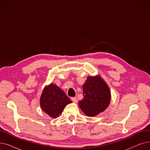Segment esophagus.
<instances>
[{
	"label": "esophagus",
	"instance_id": "esophagus-1",
	"mask_svg": "<svg viewBox=\"0 0 150 150\" xmlns=\"http://www.w3.org/2000/svg\"><path fill=\"white\" fill-rule=\"evenodd\" d=\"M71 100L73 101L74 103H76L77 101H78L76 97H71Z\"/></svg>",
	"mask_w": 150,
	"mask_h": 150
}]
</instances>
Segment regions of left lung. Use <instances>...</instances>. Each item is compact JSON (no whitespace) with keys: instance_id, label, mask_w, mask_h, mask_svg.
I'll list each match as a JSON object with an SVG mask.
<instances>
[{"instance_id":"obj_1","label":"left lung","mask_w":150,"mask_h":150,"mask_svg":"<svg viewBox=\"0 0 150 150\" xmlns=\"http://www.w3.org/2000/svg\"><path fill=\"white\" fill-rule=\"evenodd\" d=\"M84 98L79 106L88 116L93 117L104 111L111 100V92L100 76H89L83 85Z\"/></svg>"}]
</instances>
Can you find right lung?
I'll return each mask as SVG.
<instances>
[{
	"mask_svg": "<svg viewBox=\"0 0 150 150\" xmlns=\"http://www.w3.org/2000/svg\"><path fill=\"white\" fill-rule=\"evenodd\" d=\"M70 103L72 101L64 92L53 84L44 89L40 98L41 108L52 118L58 117L66 106Z\"/></svg>",
	"mask_w": 150,
	"mask_h": 150,
	"instance_id": "right-lung-1",
	"label": "right lung"
}]
</instances>
